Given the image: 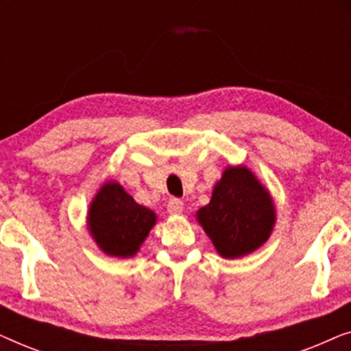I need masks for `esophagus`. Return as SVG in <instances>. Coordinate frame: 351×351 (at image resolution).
Returning a JSON list of instances; mask_svg holds the SVG:
<instances>
[{"label": "esophagus", "mask_w": 351, "mask_h": 351, "mask_svg": "<svg viewBox=\"0 0 351 351\" xmlns=\"http://www.w3.org/2000/svg\"><path fill=\"white\" fill-rule=\"evenodd\" d=\"M167 213L171 215H180L184 213V203H182L180 199L172 198L169 203H167Z\"/></svg>", "instance_id": "34e87169"}]
</instances>
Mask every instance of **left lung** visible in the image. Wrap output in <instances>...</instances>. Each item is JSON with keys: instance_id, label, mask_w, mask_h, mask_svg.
I'll return each mask as SVG.
<instances>
[{"instance_id": "1", "label": "left lung", "mask_w": 351, "mask_h": 351, "mask_svg": "<svg viewBox=\"0 0 351 351\" xmlns=\"http://www.w3.org/2000/svg\"><path fill=\"white\" fill-rule=\"evenodd\" d=\"M196 220L220 257L239 258L268 241L276 208L270 191L249 167L227 166Z\"/></svg>"}]
</instances>
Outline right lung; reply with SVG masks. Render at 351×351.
<instances>
[{"instance_id": "right-lung-1", "label": "right lung", "mask_w": 351, "mask_h": 351, "mask_svg": "<svg viewBox=\"0 0 351 351\" xmlns=\"http://www.w3.org/2000/svg\"><path fill=\"white\" fill-rule=\"evenodd\" d=\"M86 225L100 251L110 257L128 258L141 251L156 225V214L136 203L121 184L108 180L90 201Z\"/></svg>"}]
</instances>
